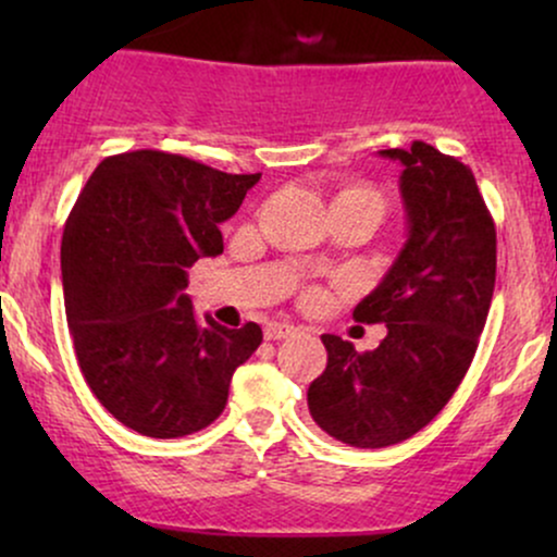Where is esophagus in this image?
<instances>
[{
	"mask_svg": "<svg viewBox=\"0 0 557 557\" xmlns=\"http://www.w3.org/2000/svg\"><path fill=\"white\" fill-rule=\"evenodd\" d=\"M290 335H296V327L287 322H270L264 327L267 341H283V337H290Z\"/></svg>",
	"mask_w": 557,
	"mask_h": 557,
	"instance_id": "esophagus-1",
	"label": "esophagus"
}]
</instances>
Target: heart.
Returning <instances> with one entry per match:
<instances>
[{
	"instance_id": "heart-1",
	"label": "heart",
	"mask_w": 557,
	"mask_h": 557,
	"mask_svg": "<svg viewBox=\"0 0 557 557\" xmlns=\"http://www.w3.org/2000/svg\"><path fill=\"white\" fill-rule=\"evenodd\" d=\"M335 203H361V207L374 209L380 216L385 214V198H382L380 190L372 188V185H356V188L343 190Z\"/></svg>"
}]
</instances>
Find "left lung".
I'll return each mask as SVG.
<instances>
[{
  "label": "left lung",
  "mask_w": 557,
  "mask_h": 557,
  "mask_svg": "<svg viewBox=\"0 0 557 557\" xmlns=\"http://www.w3.org/2000/svg\"><path fill=\"white\" fill-rule=\"evenodd\" d=\"M398 159L408 240L354 319L385 324L359 350L322 335L327 369L309 385L311 419L354 447H387L424 430L469 372L495 290L497 235L474 172L424 140Z\"/></svg>",
  "instance_id": "1"
}]
</instances>
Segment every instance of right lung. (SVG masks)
<instances>
[{
    "instance_id": "add662e5",
    "label": "right lung",
    "mask_w": 557,
    "mask_h": 557,
    "mask_svg": "<svg viewBox=\"0 0 557 557\" xmlns=\"http://www.w3.org/2000/svg\"><path fill=\"white\" fill-rule=\"evenodd\" d=\"M257 175H230L157 149L107 157L62 235V287L75 356L91 393L146 437H185L220 417L233 372L261 327L201 322L188 267L222 253L220 222Z\"/></svg>"
}]
</instances>
